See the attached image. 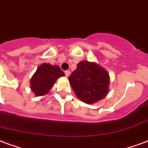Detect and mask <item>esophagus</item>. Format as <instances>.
<instances>
[{
	"label": "esophagus",
	"mask_w": 148,
	"mask_h": 148,
	"mask_svg": "<svg viewBox=\"0 0 148 148\" xmlns=\"http://www.w3.org/2000/svg\"><path fill=\"white\" fill-rule=\"evenodd\" d=\"M65 75H66V77H69V76L71 75V71H65Z\"/></svg>",
	"instance_id": "obj_1"
}]
</instances>
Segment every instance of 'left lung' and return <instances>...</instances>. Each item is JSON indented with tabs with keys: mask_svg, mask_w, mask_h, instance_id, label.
Returning <instances> with one entry per match:
<instances>
[{
	"mask_svg": "<svg viewBox=\"0 0 148 148\" xmlns=\"http://www.w3.org/2000/svg\"><path fill=\"white\" fill-rule=\"evenodd\" d=\"M68 79L77 98L88 104L103 99L109 92V74L95 62H79Z\"/></svg>",
	"mask_w": 148,
	"mask_h": 148,
	"instance_id": "obj_1",
	"label": "left lung"
}]
</instances>
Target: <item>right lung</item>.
<instances>
[{
	"label": "right lung",
	"instance_id": "add662e5",
	"mask_svg": "<svg viewBox=\"0 0 148 148\" xmlns=\"http://www.w3.org/2000/svg\"><path fill=\"white\" fill-rule=\"evenodd\" d=\"M64 75L59 66L45 63L38 66L31 77L30 88L36 96H45L49 93L58 78Z\"/></svg>",
	"mask_w": 148,
	"mask_h": 148
}]
</instances>
